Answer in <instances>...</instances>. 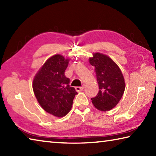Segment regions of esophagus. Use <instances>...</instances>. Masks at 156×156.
<instances>
[{
  "label": "esophagus",
  "instance_id": "esophagus-1",
  "mask_svg": "<svg viewBox=\"0 0 156 156\" xmlns=\"http://www.w3.org/2000/svg\"><path fill=\"white\" fill-rule=\"evenodd\" d=\"M84 87V86H83V87H76V91H77V92H80V91L83 90Z\"/></svg>",
  "mask_w": 156,
  "mask_h": 156
}]
</instances>
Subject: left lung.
Instances as JSON below:
<instances>
[{
  "mask_svg": "<svg viewBox=\"0 0 156 156\" xmlns=\"http://www.w3.org/2000/svg\"><path fill=\"white\" fill-rule=\"evenodd\" d=\"M95 67L99 86L97 96L91 98L94 106L102 112L114 108L122 98L125 89V78L120 69L113 60L101 53H93L89 59Z\"/></svg>",
  "mask_w": 156,
  "mask_h": 156,
  "instance_id": "1",
  "label": "left lung"
}]
</instances>
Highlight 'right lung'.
<instances>
[{"mask_svg":"<svg viewBox=\"0 0 156 156\" xmlns=\"http://www.w3.org/2000/svg\"><path fill=\"white\" fill-rule=\"evenodd\" d=\"M69 59L60 54L50 57L38 70L33 80V91L41 107L58 118L67 115L76 94L69 86L65 72Z\"/></svg>","mask_w":156,"mask_h":156,"instance_id":"add662e5","label":"right lung"}]
</instances>
